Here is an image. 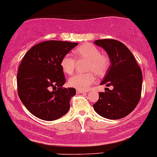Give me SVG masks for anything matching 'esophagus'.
<instances>
[{
	"label": "esophagus",
	"instance_id": "34e87169",
	"mask_svg": "<svg viewBox=\"0 0 157 157\" xmlns=\"http://www.w3.org/2000/svg\"><path fill=\"white\" fill-rule=\"evenodd\" d=\"M86 91L84 90H77V94H86Z\"/></svg>",
	"mask_w": 157,
	"mask_h": 157
}]
</instances>
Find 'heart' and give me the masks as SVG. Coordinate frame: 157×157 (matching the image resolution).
Wrapping results in <instances>:
<instances>
[{
  "label": "heart",
  "mask_w": 157,
  "mask_h": 157,
  "mask_svg": "<svg viewBox=\"0 0 157 157\" xmlns=\"http://www.w3.org/2000/svg\"><path fill=\"white\" fill-rule=\"evenodd\" d=\"M74 52L78 60H86L85 71L88 72L74 75L69 79L68 84L77 90H86L95 82V76L93 72L98 76H103L108 70L110 60L108 56L101 53L99 49L93 44L81 45ZM76 63L75 58L71 55L67 54L62 58L60 67L64 73L71 75L75 71Z\"/></svg>",
  "instance_id": "obj_1"
}]
</instances>
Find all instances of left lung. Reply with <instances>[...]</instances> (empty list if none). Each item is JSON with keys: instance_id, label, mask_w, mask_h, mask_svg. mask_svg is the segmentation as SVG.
Wrapping results in <instances>:
<instances>
[{"instance_id": "1", "label": "left lung", "mask_w": 157, "mask_h": 157, "mask_svg": "<svg viewBox=\"0 0 157 157\" xmlns=\"http://www.w3.org/2000/svg\"><path fill=\"white\" fill-rule=\"evenodd\" d=\"M107 52L110 66L100 85L113 86L100 92L98 101L93 105L99 116L116 120L131 113L141 97L143 75L135 57L126 45L115 39H99L94 41Z\"/></svg>"}]
</instances>
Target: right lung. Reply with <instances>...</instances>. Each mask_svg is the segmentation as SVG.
Instances as JSON below:
<instances>
[{
  "label": "right lung",
  "mask_w": 157,
  "mask_h": 157,
  "mask_svg": "<svg viewBox=\"0 0 157 157\" xmlns=\"http://www.w3.org/2000/svg\"><path fill=\"white\" fill-rule=\"evenodd\" d=\"M77 43L45 41L31 48L18 69L17 82L20 100L33 116L44 121L60 118L70 108L74 88H63L66 82L60 67L62 58ZM56 89L52 91L51 88Z\"/></svg>",
  "instance_id": "right-lung-1"
}]
</instances>
